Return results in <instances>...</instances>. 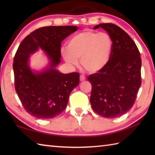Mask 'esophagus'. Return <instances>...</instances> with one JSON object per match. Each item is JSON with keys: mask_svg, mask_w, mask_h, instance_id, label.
<instances>
[{"mask_svg": "<svg viewBox=\"0 0 155 155\" xmlns=\"http://www.w3.org/2000/svg\"><path fill=\"white\" fill-rule=\"evenodd\" d=\"M85 79H86V78H85V77L84 76H83V75H81V77H80V81L82 82V81H85Z\"/></svg>", "mask_w": 155, "mask_h": 155, "instance_id": "1", "label": "esophagus"}]
</instances>
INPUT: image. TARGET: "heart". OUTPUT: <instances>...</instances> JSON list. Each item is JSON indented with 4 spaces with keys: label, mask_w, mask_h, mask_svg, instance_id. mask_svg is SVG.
Masks as SVG:
<instances>
[{
    "label": "heart",
    "mask_w": 155,
    "mask_h": 155,
    "mask_svg": "<svg viewBox=\"0 0 155 155\" xmlns=\"http://www.w3.org/2000/svg\"><path fill=\"white\" fill-rule=\"evenodd\" d=\"M67 49H61V55L69 67L74 68L81 60L83 67L97 73L107 67L113 50V41L106 32L85 30L69 39Z\"/></svg>",
    "instance_id": "obj_1"
}]
</instances>
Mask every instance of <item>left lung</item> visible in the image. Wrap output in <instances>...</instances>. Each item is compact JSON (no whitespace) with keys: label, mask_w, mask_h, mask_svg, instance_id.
<instances>
[{"label":"left lung","mask_w":155,"mask_h":155,"mask_svg":"<svg viewBox=\"0 0 155 155\" xmlns=\"http://www.w3.org/2000/svg\"><path fill=\"white\" fill-rule=\"evenodd\" d=\"M104 29L113 41L107 66L88 77L92 85L90 102L95 113L114 118L127 113L134 103L141 84V58L136 44L126 32L112 23L94 27Z\"/></svg>","instance_id":"8db88e82"}]
</instances>
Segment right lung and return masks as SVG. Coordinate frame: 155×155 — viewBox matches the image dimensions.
<instances>
[{
    "label": "right lung",
    "mask_w": 155,
    "mask_h": 155,
    "mask_svg": "<svg viewBox=\"0 0 155 155\" xmlns=\"http://www.w3.org/2000/svg\"><path fill=\"white\" fill-rule=\"evenodd\" d=\"M77 26L45 27L25 38L16 52L13 63L15 90L22 106L36 118L48 119L60 114L67 106L69 95L79 84L78 72L62 73L61 42L77 31ZM42 50L48 65L40 71L30 66V55Z\"/></svg>",
    "instance_id": "obj_1"
}]
</instances>
